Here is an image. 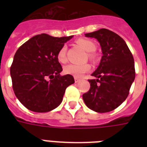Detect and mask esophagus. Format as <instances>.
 <instances>
[{"label":"esophagus","instance_id":"esophagus-1","mask_svg":"<svg viewBox=\"0 0 147 147\" xmlns=\"http://www.w3.org/2000/svg\"><path fill=\"white\" fill-rule=\"evenodd\" d=\"M79 81H80V79H79V78H76V77H75V82H76V83L78 82Z\"/></svg>","mask_w":147,"mask_h":147}]
</instances>
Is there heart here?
<instances>
[{
	"label": "heart",
	"mask_w": 147,
	"mask_h": 147,
	"mask_svg": "<svg viewBox=\"0 0 147 147\" xmlns=\"http://www.w3.org/2000/svg\"><path fill=\"white\" fill-rule=\"evenodd\" d=\"M77 42L78 44L81 45L82 47L87 51L89 52V57L91 59H94V55L92 52H94L96 49V45L93 41L88 39H78L77 40ZM66 52H67V47L65 45H63L57 53V59L59 62L61 63H64L67 61L66 57ZM91 69V65L88 63L85 64H69L66 65L64 67L63 71L67 75H71L76 78H79L81 76H82L85 73Z\"/></svg>",
	"instance_id": "obj_1"
}]
</instances>
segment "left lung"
<instances>
[{
	"instance_id": "obj_1",
	"label": "left lung",
	"mask_w": 147,
	"mask_h": 147,
	"mask_svg": "<svg viewBox=\"0 0 147 147\" xmlns=\"http://www.w3.org/2000/svg\"><path fill=\"white\" fill-rule=\"evenodd\" d=\"M100 42L103 55L100 65L88 79L91 87L83 94V100L90 109L105 113L116 109L127 98L135 78L134 59L125 41L117 33L100 29L86 33Z\"/></svg>"
}]
</instances>
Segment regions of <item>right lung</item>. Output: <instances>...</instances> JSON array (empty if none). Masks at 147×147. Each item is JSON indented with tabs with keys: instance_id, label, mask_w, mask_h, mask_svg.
I'll use <instances>...</instances> for the list:
<instances>
[{
	"instance_id": "1",
	"label": "right lung",
	"mask_w": 147,
	"mask_h": 147,
	"mask_svg": "<svg viewBox=\"0 0 147 147\" xmlns=\"http://www.w3.org/2000/svg\"><path fill=\"white\" fill-rule=\"evenodd\" d=\"M72 37H53L42 33L24 42L15 53L10 66L12 87L24 107L34 112H48L61 104L71 75L61 76L57 53Z\"/></svg>"
}]
</instances>
